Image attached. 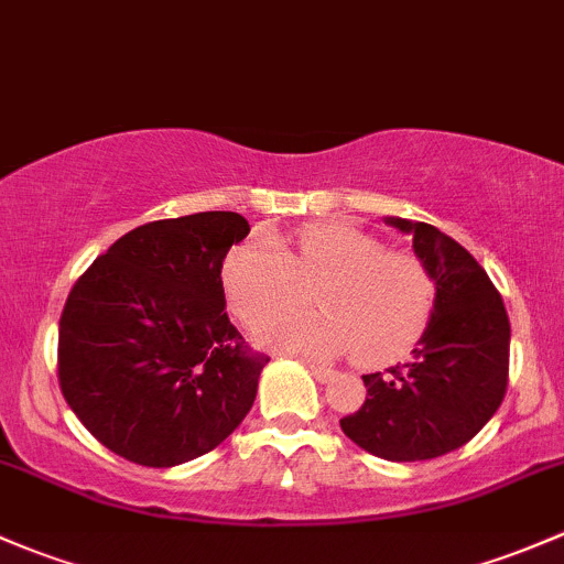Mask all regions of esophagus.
I'll list each match as a JSON object with an SVG mask.
<instances>
[{
  "mask_svg": "<svg viewBox=\"0 0 564 564\" xmlns=\"http://www.w3.org/2000/svg\"><path fill=\"white\" fill-rule=\"evenodd\" d=\"M306 367H310V371L315 375L317 382H328V380H334V377H336V371L328 369V367H317V364H306Z\"/></svg>",
  "mask_w": 564,
  "mask_h": 564,
  "instance_id": "34e87169",
  "label": "esophagus"
}]
</instances>
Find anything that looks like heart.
Masks as SVG:
<instances>
[{
    "instance_id": "obj_1",
    "label": "heart",
    "mask_w": 564,
    "mask_h": 564,
    "mask_svg": "<svg viewBox=\"0 0 564 564\" xmlns=\"http://www.w3.org/2000/svg\"><path fill=\"white\" fill-rule=\"evenodd\" d=\"M230 301L247 325L306 304L317 290L321 315H282L258 328L274 350L334 358L358 350L382 364L408 350L426 323L432 282L421 260L386 252L380 239L341 223L306 225L290 241H249L225 265Z\"/></svg>"
}]
</instances>
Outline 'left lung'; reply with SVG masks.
<instances>
[{
  "label": "left lung",
  "instance_id": "obj_1",
  "mask_svg": "<svg viewBox=\"0 0 564 564\" xmlns=\"http://www.w3.org/2000/svg\"><path fill=\"white\" fill-rule=\"evenodd\" d=\"M432 276L434 310L408 364L364 375L367 402L339 421L371 456L423 462L462 448L489 423L505 391L510 321L484 265L434 225L388 217Z\"/></svg>",
  "mask_w": 564,
  "mask_h": 564
}]
</instances>
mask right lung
Returning <instances> with one entry per match:
<instances>
[{"label":"right lung","instance_id":"1","mask_svg":"<svg viewBox=\"0 0 564 564\" xmlns=\"http://www.w3.org/2000/svg\"><path fill=\"white\" fill-rule=\"evenodd\" d=\"M247 234L236 212L156 219L110 243L69 290L59 388L127 462H193L252 410L269 358L230 323L223 288L225 254Z\"/></svg>","mask_w":564,"mask_h":564}]
</instances>
